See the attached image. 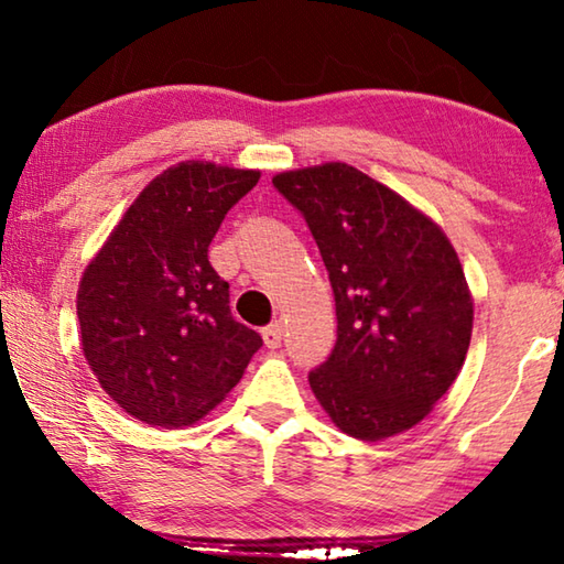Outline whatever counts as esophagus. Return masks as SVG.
<instances>
[{"mask_svg":"<svg viewBox=\"0 0 564 564\" xmlns=\"http://www.w3.org/2000/svg\"><path fill=\"white\" fill-rule=\"evenodd\" d=\"M261 336H263L265 348H279L281 340H283V326L279 321H275V323H271V326H265L261 330Z\"/></svg>","mask_w":564,"mask_h":564,"instance_id":"1","label":"esophagus"}]
</instances>
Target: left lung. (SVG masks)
<instances>
[{
	"instance_id": "left-lung-1",
	"label": "left lung",
	"mask_w": 564,
	"mask_h": 564,
	"mask_svg": "<svg viewBox=\"0 0 564 564\" xmlns=\"http://www.w3.org/2000/svg\"><path fill=\"white\" fill-rule=\"evenodd\" d=\"M273 186L299 208L336 299L338 338L308 373L343 433L383 441L417 425L460 373L473 295L443 228L348 164L283 171Z\"/></svg>"
}]
</instances>
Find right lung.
<instances>
[{"label":"right lung","mask_w":564,"mask_h":564,"mask_svg":"<svg viewBox=\"0 0 564 564\" xmlns=\"http://www.w3.org/2000/svg\"><path fill=\"white\" fill-rule=\"evenodd\" d=\"M261 171L181 161L141 191L82 275L76 316L99 386L131 417L184 427L241 380L261 336L208 263L226 214Z\"/></svg>","instance_id":"1"}]
</instances>
